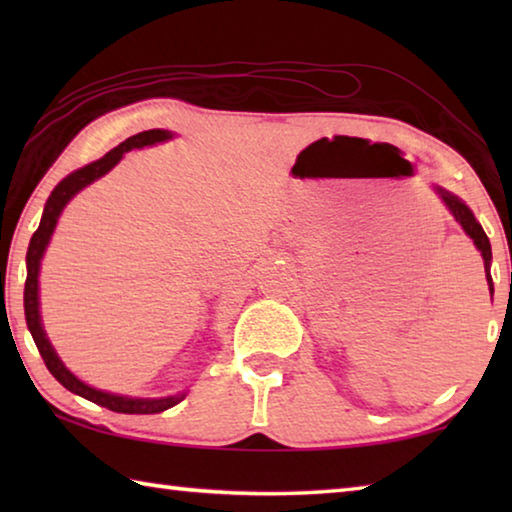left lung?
<instances>
[{
  "label": "left lung",
  "mask_w": 512,
  "mask_h": 512,
  "mask_svg": "<svg viewBox=\"0 0 512 512\" xmlns=\"http://www.w3.org/2000/svg\"><path fill=\"white\" fill-rule=\"evenodd\" d=\"M440 196H443L445 205L452 210L454 219L463 225V230L467 232V237L474 241V246L481 250L483 255V264H485V277H488V284H490V293H495V284H492V275H490V259H492V250H490V239L485 235L483 228L479 225V221L474 219V214L470 212V207H467L461 198H456L454 194L445 192V189H438Z\"/></svg>",
  "instance_id": "left-lung-1"
}]
</instances>
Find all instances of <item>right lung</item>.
<instances>
[{"instance_id": "1", "label": "right lung", "mask_w": 512, "mask_h": 512, "mask_svg": "<svg viewBox=\"0 0 512 512\" xmlns=\"http://www.w3.org/2000/svg\"><path fill=\"white\" fill-rule=\"evenodd\" d=\"M171 133L169 131H144L137 133L133 137H128L126 142H121L117 149H112L110 153L103 155L101 160L88 164L79 171L69 173L67 178L60 180L56 185L54 192H51L49 201L45 205V212H42V219L38 230L33 232L31 244H29V253H27V284H24V316H27V325L29 332L33 336V341L38 345V352L45 366L49 368L51 375H54L60 384H63L67 391H72L76 395L85 397L99 406H106V409L115 411V413H162L176 406L185 395H173V397H160V400H137V397H124V395H112V393H103L97 391V388H90L88 384H83L81 379H76L72 372H69L63 361L56 357L54 348L47 341L45 329H42L40 323V311H38V273H40V259L45 255V248L51 239V232H54L58 216L63 212V207L67 205L69 198L74 194H79L83 187H88L94 180L101 178L103 173H108L115 164L121 160V155L131 149H142V146H151L155 142H164L169 140Z\"/></svg>"}]
</instances>
